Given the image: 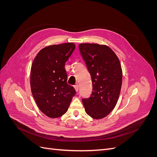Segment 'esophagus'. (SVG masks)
Segmentation results:
<instances>
[{
	"label": "esophagus",
	"instance_id": "obj_1",
	"mask_svg": "<svg viewBox=\"0 0 157 157\" xmlns=\"http://www.w3.org/2000/svg\"><path fill=\"white\" fill-rule=\"evenodd\" d=\"M74 88H75V91L76 92H78V84H77V85H75V86H74Z\"/></svg>",
	"mask_w": 157,
	"mask_h": 157
}]
</instances>
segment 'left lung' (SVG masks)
<instances>
[{
	"instance_id": "left-lung-1",
	"label": "left lung",
	"mask_w": 157,
	"mask_h": 157,
	"mask_svg": "<svg viewBox=\"0 0 157 157\" xmlns=\"http://www.w3.org/2000/svg\"><path fill=\"white\" fill-rule=\"evenodd\" d=\"M78 48L93 86L91 96L82 99L85 111L94 119H101L113 110L119 98L122 80L120 61L107 45L84 43Z\"/></svg>"
}]
</instances>
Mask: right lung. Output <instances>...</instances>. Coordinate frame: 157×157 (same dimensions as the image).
<instances>
[{
  "label": "right lung",
  "mask_w": 157,
  "mask_h": 157,
  "mask_svg": "<svg viewBox=\"0 0 157 157\" xmlns=\"http://www.w3.org/2000/svg\"><path fill=\"white\" fill-rule=\"evenodd\" d=\"M75 49L72 42L46 46L33 61L31 92L38 107L50 118L63 115L76 94L74 88L67 83L65 69V62Z\"/></svg>",
  "instance_id": "add662e5"
}]
</instances>
